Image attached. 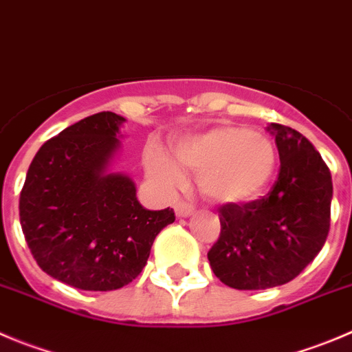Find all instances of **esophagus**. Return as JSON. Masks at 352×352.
<instances>
[{
	"label": "esophagus",
	"instance_id": "1",
	"mask_svg": "<svg viewBox=\"0 0 352 352\" xmlns=\"http://www.w3.org/2000/svg\"><path fill=\"white\" fill-rule=\"evenodd\" d=\"M174 210H176V216H178V217H188L190 214H192L193 210H195V207H193L192 204L183 202V200H179V202L176 204V206H174Z\"/></svg>",
	"mask_w": 352,
	"mask_h": 352
}]
</instances>
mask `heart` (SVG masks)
<instances>
[{
	"mask_svg": "<svg viewBox=\"0 0 352 352\" xmlns=\"http://www.w3.org/2000/svg\"><path fill=\"white\" fill-rule=\"evenodd\" d=\"M174 157L148 146L145 167L164 188L185 182L184 169L199 174V185L216 202H249L266 190L276 169V146L261 131L235 124H219L209 131L179 140Z\"/></svg>",
	"mask_w": 352,
	"mask_h": 352,
	"instance_id": "heart-1",
	"label": "heart"
}]
</instances>
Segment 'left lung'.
<instances>
[{
	"label": "left lung",
	"mask_w": 352,
	"mask_h": 352,
	"mask_svg": "<svg viewBox=\"0 0 352 352\" xmlns=\"http://www.w3.org/2000/svg\"><path fill=\"white\" fill-rule=\"evenodd\" d=\"M267 129L278 146V178L261 199L219 207V239L207 252L214 274L236 290L289 283L318 256L330 230L329 166L296 129Z\"/></svg>",
	"instance_id": "1"
}]
</instances>
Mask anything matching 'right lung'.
Listing matches in <instances>:
<instances>
[{
    "label": "right lung",
    "mask_w": 352,
    "mask_h": 352,
    "mask_svg": "<svg viewBox=\"0 0 352 352\" xmlns=\"http://www.w3.org/2000/svg\"><path fill=\"white\" fill-rule=\"evenodd\" d=\"M124 117L98 112L38 150L20 192V224L45 273L81 290H117L142 273L173 209L148 210L126 174L109 173Z\"/></svg>",
    "instance_id": "1"
}]
</instances>
